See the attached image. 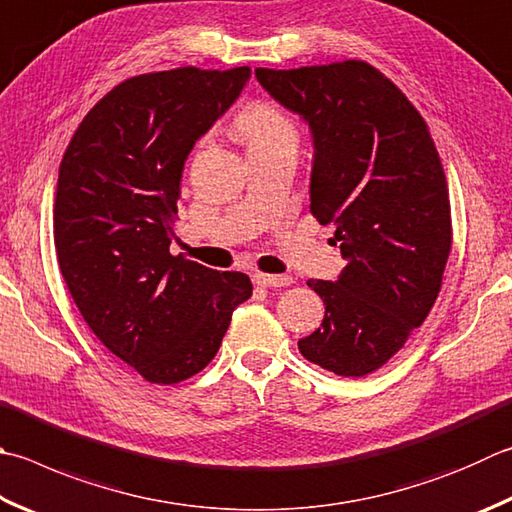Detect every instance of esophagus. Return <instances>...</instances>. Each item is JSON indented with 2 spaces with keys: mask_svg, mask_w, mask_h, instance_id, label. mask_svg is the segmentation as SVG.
<instances>
[{
  "mask_svg": "<svg viewBox=\"0 0 512 512\" xmlns=\"http://www.w3.org/2000/svg\"><path fill=\"white\" fill-rule=\"evenodd\" d=\"M254 281L260 287H287L292 285V276H274V274H254Z\"/></svg>",
  "mask_w": 512,
  "mask_h": 512,
  "instance_id": "esophagus-1",
  "label": "esophagus"
}]
</instances>
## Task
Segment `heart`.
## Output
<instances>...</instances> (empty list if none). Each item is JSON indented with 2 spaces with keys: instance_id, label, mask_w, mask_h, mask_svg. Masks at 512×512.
<instances>
[{
  "instance_id": "1",
  "label": "heart",
  "mask_w": 512,
  "mask_h": 512,
  "mask_svg": "<svg viewBox=\"0 0 512 512\" xmlns=\"http://www.w3.org/2000/svg\"><path fill=\"white\" fill-rule=\"evenodd\" d=\"M236 131L245 140L247 149H263L272 144L298 142L294 120L272 102H252L236 115Z\"/></svg>"
}]
</instances>
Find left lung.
<instances>
[{
	"mask_svg": "<svg viewBox=\"0 0 512 512\" xmlns=\"http://www.w3.org/2000/svg\"><path fill=\"white\" fill-rule=\"evenodd\" d=\"M256 77L310 124V211L336 227L345 258L339 281H307L325 318L298 350L323 370L365 376L401 350L439 296L452 225L437 147L421 113L368 62Z\"/></svg>",
	"mask_w": 512,
	"mask_h": 512,
	"instance_id": "1",
	"label": "left lung"
}]
</instances>
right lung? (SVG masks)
<instances>
[{
	"label": "right lung",
	"instance_id": "add662e5",
	"mask_svg": "<svg viewBox=\"0 0 512 512\" xmlns=\"http://www.w3.org/2000/svg\"><path fill=\"white\" fill-rule=\"evenodd\" d=\"M249 75L182 66L124 80L62 158L53 236L64 283L93 334L149 383L207 368L252 296L249 276L169 252L185 160Z\"/></svg>",
	"mask_w": 512,
	"mask_h": 512
}]
</instances>
